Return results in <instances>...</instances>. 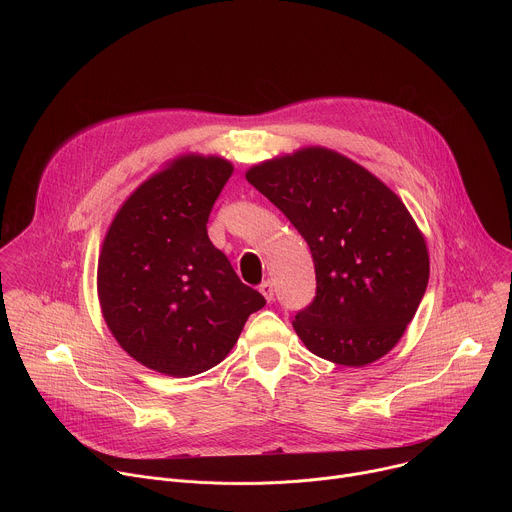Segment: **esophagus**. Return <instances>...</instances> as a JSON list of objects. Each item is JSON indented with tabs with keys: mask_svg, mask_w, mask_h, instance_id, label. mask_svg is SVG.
<instances>
[{
	"mask_svg": "<svg viewBox=\"0 0 512 512\" xmlns=\"http://www.w3.org/2000/svg\"><path fill=\"white\" fill-rule=\"evenodd\" d=\"M259 291L263 294V298L267 300V302H271L273 300V296H275V289H273V283L267 279V281H263L261 285H259Z\"/></svg>",
	"mask_w": 512,
	"mask_h": 512,
	"instance_id": "esophagus-1",
	"label": "esophagus"
}]
</instances>
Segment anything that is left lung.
<instances>
[{
  "label": "left lung",
  "mask_w": 512,
  "mask_h": 512,
  "mask_svg": "<svg viewBox=\"0 0 512 512\" xmlns=\"http://www.w3.org/2000/svg\"><path fill=\"white\" fill-rule=\"evenodd\" d=\"M245 176L312 251L316 298L291 322L306 348L344 367L385 356L413 320L429 279L425 239L401 198L326 148L261 162Z\"/></svg>",
  "instance_id": "1"
}]
</instances>
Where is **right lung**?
Segmentation results:
<instances>
[{"label":"right lung","instance_id":"1","mask_svg":"<svg viewBox=\"0 0 512 512\" xmlns=\"http://www.w3.org/2000/svg\"><path fill=\"white\" fill-rule=\"evenodd\" d=\"M231 174L225 158L180 156L137 186L105 235L103 318L119 346L156 373L192 377L216 367L265 306L206 233Z\"/></svg>","mask_w":512,"mask_h":512}]
</instances>
